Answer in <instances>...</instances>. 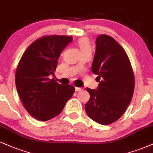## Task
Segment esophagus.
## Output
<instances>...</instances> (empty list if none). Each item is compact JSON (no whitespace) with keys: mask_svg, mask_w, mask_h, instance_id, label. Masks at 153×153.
I'll list each match as a JSON object with an SVG mask.
<instances>
[{"mask_svg":"<svg viewBox=\"0 0 153 153\" xmlns=\"http://www.w3.org/2000/svg\"><path fill=\"white\" fill-rule=\"evenodd\" d=\"M75 90H76V91H80L82 90V88L76 87V88H75Z\"/></svg>","mask_w":153,"mask_h":153,"instance_id":"34e87169","label":"esophagus"}]
</instances>
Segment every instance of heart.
Returning <instances> with one entry per match:
<instances>
[{
	"label": "heart",
	"instance_id": "b5f03b06",
	"mask_svg": "<svg viewBox=\"0 0 153 153\" xmlns=\"http://www.w3.org/2000/svg\"><path fill=\"white\" fill-rule=\"evenodd\" d=\"M78 45L79 46L81 51L83 52L88 50H91V44L89 42V40L86 37L81 38L78 40Z\"/></svg>",
	"mask_w": 153,
	"mask_h": 153
}]
</instances>
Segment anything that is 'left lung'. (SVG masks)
Segmentation results:
<instances>
[{
	"label": "left lung",
	"instance_id": "left-lung-1",
	"mask_svg": "<svg viewBox=\"0 0 153 153\" xmlns=\"http://www.w3.org/2000/svg\"><path fill=\"white\" fill-rule=\"evenodd\" d=\"M91 71L97 75V79L100 84L97 89H86L90 94L85 105L86 112L96 123L109 125L126 111L134 88L130 59L112 37L101 34L96 39Z\"/></svg>",
	"mask_w": 153,
	"mask_h": 153
}]
</instances>
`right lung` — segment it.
Masks as SVG:
<instances>
[{
  "label": "right lung",
  "mask_w": 153,
  "mask_h": 153,
  "mask_svg": "<svg viewBox=\"0 0 153 153\" xmlns=\"http://www.w3.org/2000/svg\"><path fill=\"white\" fill-rule=\"evenodd\" d=\"M72 40L67 36L40 38L28 46L20 60L16 89L25 109L36 120L46 121L59 115L74 93V86L49 78L54 75L63 50Z\"/></svg>",
  "instance_id": "1"
}]
</instances>
